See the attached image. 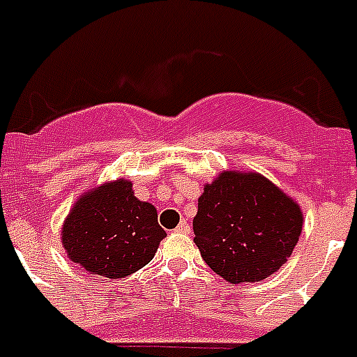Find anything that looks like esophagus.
<instances>
[{"label":"esophagus","mask_w":357,"mask_h":357,"mask_svg":"<svg viewBox=\"0 0 357 357\" xmlns=\"http://www.w3.org/2000/svg\"><path fill=\"white\" fill-rule=\"evenodd\" d=\"M176 232H181V234H190V225H188V221H181L178 223V227L175 228Z\"/></svg>","instance_id":"obj_1"}]
</instances>
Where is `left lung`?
Instances as JSON below:
<instances>
[{"label": "left lung", "instance_id": "left-lung-1", "mask_svg": "<svg viewBox=\"0 0 357 357\" xmlns=\"http://www.w3.org/2000/svg\"><path fill=\"white\" fill-rule=\"evenodd\" d=\"M193 232L213 273L230 284L259 282L291 256L302 212L259 173L225 171L199 197Z\"/></svg>", "mask_w": 357, "mask_h": 357}]
</instances>
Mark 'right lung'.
<instances>
[{
  "instance_id": "obj_1",
  "label": "right lung",
  "mask_w": 357,
  "mask_h": 357,
  "mask_svg": "<svg viewBox=\"0 0 357 357\" xmlns=\"http://www.w3.org/2000/svg\"><path fill=\"white\" fill-rule=\"evenodd\" d=\"M164 238L156 208L138 201L132 182L125 178L84 193L62 225V245L71 261L105 278H125L142 269Z\"/></svg>"
}]
</instances>
